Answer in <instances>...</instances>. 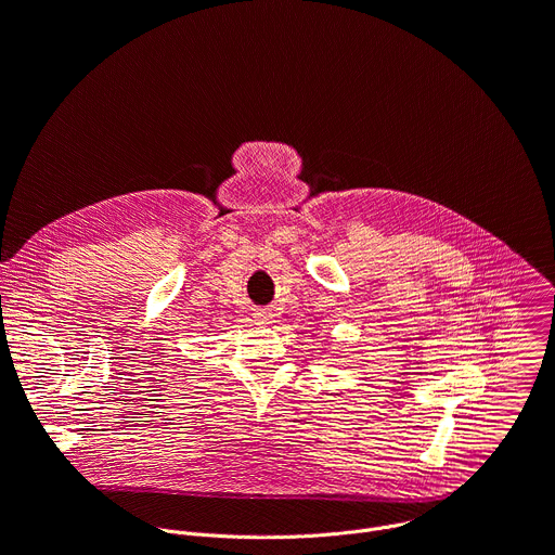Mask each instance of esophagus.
Returning <instances> with one entry per match:
<instances>
[{"label": "esophagus", "mask_w": 555, "mask_h": 555, "mask_svg": "<svg viewBox=\"0 0 555 555\" xmlns=\"http://www.w3.org/2000/svg\"><path fill=\"white\" fill-rule=\"evenodd\" d=\"M255 319H257V323H261V325H270L272 319H274V313H272L270 309H257V311H255Z\"/></svg>", "instance_id": "esophagus-1"}]
</instances>
